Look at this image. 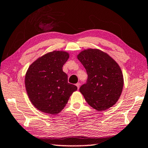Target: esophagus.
I'll list each match as a JSON object with an SVG mask.
<instances>
[{
	"mask_svg": "<svg viewBox=\"0 0 148 148\" xmlns=\"http://www.w3.org/2000/svg\"><path fill=\"white\" fill-rule=\"evenodd\" d=\"M76 86H77V89H79V86H80V84H79V83H77V84H76Z\"/></svg>",
	"mask_w": 148,
	"mask_h": 148,
	"instance_id": "34e87169",
	"label": "esophagus"
}]
</instances>
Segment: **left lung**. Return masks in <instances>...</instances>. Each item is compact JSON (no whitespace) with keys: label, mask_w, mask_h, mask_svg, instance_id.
<instances>
[{"label":"left lung","mask_w":148,"mask_h":148,"mask_svg":"<svg viewBox=\"0 0 148 148\" xmlns=\"http://www.w3.org/2000/svg\"><path fill=\"white\" fill-rule=\"evenodd\" d=\"M77 59L88 76L86 84L79 88L86 102L99 111L114 106L123 87V76L118 64L107 53L95 49L82 51Z\"/></svg>","instance_id":"8db88e82"}]
</instances>
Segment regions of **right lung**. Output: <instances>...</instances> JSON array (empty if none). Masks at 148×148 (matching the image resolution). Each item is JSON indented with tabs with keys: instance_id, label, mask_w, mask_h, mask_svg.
<instances>
[{
	"instance_id": "add662e5",
	"label": "right lung",
	"mask_w": 148,
	"mask_h": 148,
	"mask_svg": "<svg viewBox=\"0 0 148 148\" xmlns=\"http://www.w3.org/2000/svg\"><path fill=\"white\" fill-rule=\"evenodd\" d=\"M64 51H54L34 61L27 71L25 84L32 104L44 113L57 114L66 106L77 87L68 83L62 66L69 59Z\"/></svg>"
}]
</instances>
